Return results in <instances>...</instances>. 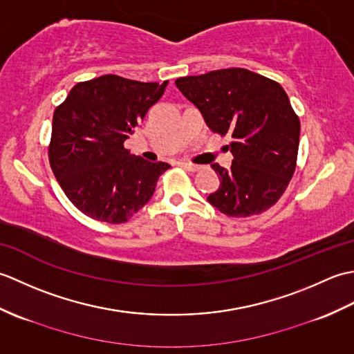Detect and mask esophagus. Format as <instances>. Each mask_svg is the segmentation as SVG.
I'll return each mask as SVG.
<instances>
[{
  "label": "esophagus",
  "mask_w": 354,
  "mask_h": 354,
  "mask_svg": "<svg viewBox=\"0 0 354 354\" xmlns=\"http://www.w3.org/2000/svg\"><path fill=\"white\" fill-rule=\"evenodd\" d=\"M181 167H184L185 170H189V171H198L201 169L199 165L192 164V162H181Z\"/></svg>",
  "instance_id": "esophagus-1"
}]
</instances>
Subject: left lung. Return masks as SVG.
<instances>
[{"mask_svg": "<svg viewBox=\"0 0 354 354\" xmlns=\"http://www.w3.org/2000/svg\"><path fill=\"white\" fill-rule=\"evenodd\" d=\"M216 133L231 135V169L212 167L221 187L207 201L230 217L260 214L288 189L297 167L299 118L280 84L245 68L176 79Z\"/></svg>", "mask_w": 354, "mask_h": 354, "instance_id": "1", "label": "left lung"}]
</instances>
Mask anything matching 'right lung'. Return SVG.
Here are the masks:
<instances>
[{
    "instance_id": "obj_1",
    "label": "right lung",
    "mask_w": 354,
    "mask_h": 354,
    "mask_svg": "<svg viewBox=\"0 0 354 354\" xmlns=\"http://www.w3.org/2000/svg\"><path fill=\"white\" fill-rule=\"evenodd\" d=\"M169 82L114 74L80 82L53 114L51 170L74 207L91 219L123 223L152 198L167 162L131 155L124 141Z\"/></svg>"
}]
</instances>
